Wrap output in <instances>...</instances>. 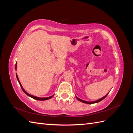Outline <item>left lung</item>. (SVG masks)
I'll return each instance as SVG.
<instances>
[{
	"label": "left lung",
	"mask_w": 133,
	"mask_h": 133,
	"mask_svg": "<svg viewBox=\"0 0 133 133\" xmlns=\"http://www.w3.org/2000/svg\"><path fill=\"white\" fill-rule=\"evenodd\" d=\"M108 94H109V92H108ZM108 94H107L105 96H104L103 97H102V98H100V99H98V100H97V101H92V102H89V101H83V100H82V99H80V98H78L77 96H75L76 97V98H77V99L78 100H79V101H81V102H83V103H87V104H92V103H98V102H100V101H101L102 100H103V99H104V98H105L106 97V96L108 95Z\"/></svg>",
	"instance_id": "left-lung-1"
}]
</instances>
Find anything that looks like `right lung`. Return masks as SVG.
<instances>
[{"label": "right lung", "instance_id": "1", "mask_svg": "<svg viewBox=\"0 0 133 133\" xmlns=\"http://www.w3.org/2000/svg\"><path fill=\"white\" fill-rule=\"evenodd\" d=\"M16 65H17V63H16V64H15V70H16ZM16 76L17 80H18V82H19V84H20V86H21L22 90H23V92L25 93V94H26L27 95L29 96V97H31V98H33V99H36V100H38V101H45V100H47V99H51V98L53 97L54 95H52V96H50V97H43V98H41V97H36V96H34V95H31V94H29V93L27 92L26 91H25L24 89H23V87H22V84H21V82H20V81H19V79L18 77V75L16 74Z\"/></svg>", "mask_w": 133, "mask_h": 133}]
</instances>
